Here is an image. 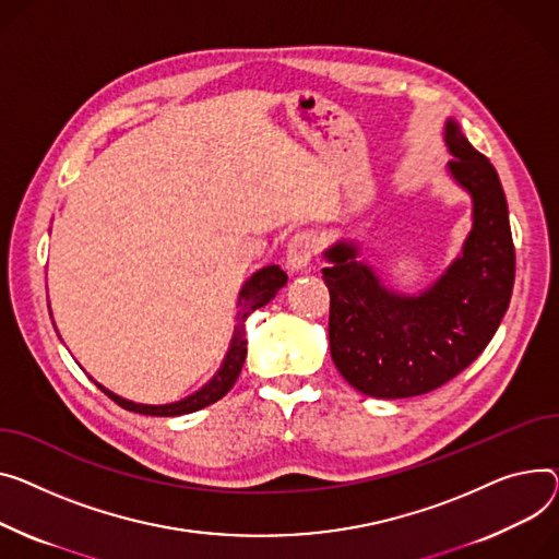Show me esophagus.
I'll return each mask as SVG.
<instances>
[{
  "mask_svg": "<svg viewBox=\"0 0 559 559\" xmlns=\"http://www.w3.org/2000/svg\"><path fill=\"white\" fill-rule=\"evenodd\" d=\"M317 251V236L312 231H299L294 234L287 242V251H285V260H287V267L292 272H299L306 270L310 265V260Z\"/></svg>",
  "mask_w": 559,
  "mask_h": 559,
  "instance_id": "esophagus-1",
  "label": "esophagus"
}]
</instances>
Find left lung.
Segmentation results:
<instances>
[{
  "instance_id": "obj_1",
  "label": "left lung",
  "mask_w": 559,
  "mask_h": 559,
  "mask_svg": "<svg viewBox=\"0 0 559 559\" xmlns=\"http://www.w3.org/2000/svg\"><path fill=\"white\" fill-rule=\"evenodd\" d=\"M442 139L454 157L448 175L472 200V229L427 289L386 287L359 260L355 240L323 251L330 355L344 380L370 397H414L450 382L486 350L510 306L514 247L499 175L454 119L444 121Z\"/></svg>"
}]
</instances>
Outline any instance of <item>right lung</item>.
<instances>
[{"mask_svg":"<svg viewBox=\"0 0 559 559\" xmlns=\"http://www.w3.org/2000/svg\"><path fill=\"white\" fill-rule=\"evenodd\" d=\"M285 283H287V274L278 265H267L263 270H258L255 274H251L245 281V285L238 292V312H236V325H234L229 350H227L225 359H222L219 368L215 370V376L195 393L186 395L177 402H168V404H141V402H132L117 393H111L109 389H105L103 384H98L94 380L96 386L100 391H105V395H109L119 406H123V408H128V412H134V414H143V416L170 418V416H183V414L200 412V408L217 402L219 397H225L231 391V386L236 384L240 370H242V364H245V357H247V337H245L247 317L251 312H255L258 308L267 306Z\"/></svg>","mask_w":559,"mask_h":559,"instance_id":"obj_1","label":"right lung"}]
</instances>
